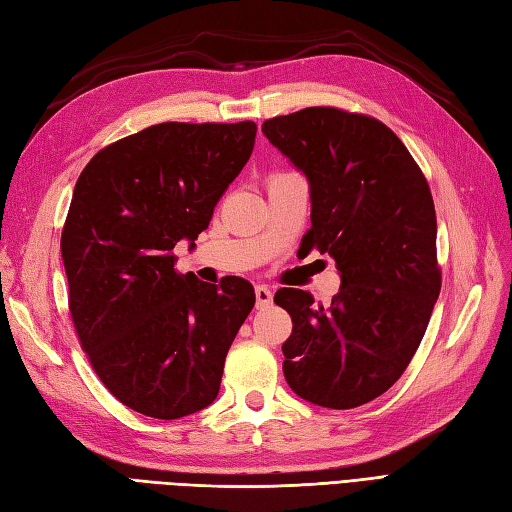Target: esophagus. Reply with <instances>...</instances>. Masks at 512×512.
I'll use <instances>...</instances> for the list:
<instances>
[{
	"mask_svg": "<svg viewBox=\"0 0 512 512\" xmlns=\"http://www.w3.org/2000/svg\"><path fill=\"white\" fill-rule=\"evenodd\" d=\"M254 293H256V308H265V306L271 304V291H269V286L258 284Z\"/></svg>",
	"mask_w": 512,
	"mask_h": 512,
	"instance_id": "1",
	"label": "esophagus"
}]
</instances>
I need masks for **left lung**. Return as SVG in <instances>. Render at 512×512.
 I'll return each mask as SVG.
<instances>
[{"label": "left lung", "mask_w": 512, "mask_h": 512, "mask_svg": "<svg viewBox=\"0 0 512 512\" xmlns=\"http://www.w3.org/2000/svg\"><path fill=\"white\" fill-rule=\"evenodd\" d=\"M263 132L310 182L308 249L341 271L326 308L299 289L273 297L293 321L284 378L317 406H363L400 380L441 291L428 180L397 134L360 112L313 106Z\"/></svg>", "instance_id": "obj_1"}]
</instances>
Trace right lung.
Segmentation results:
<instances>
[{
	"mask_svg": "<svg viewBox=\"0 0 512 512\" xmlns=\"http://www.w3.org/2000/svg\"><path fill=\"white\" fill-rule=\"evenodd\" d=\"M256 123H156L106 145L73 189L60 236L69 313L97 378L121 404L180 419L215 402L252 313V284L176 271L252 156Z\"/></svg>",
	"mask_w": 512,
	"mask_h": 512,
	"instance_id": "add662e5",
	"label": "right lung"
}]
</instances>
